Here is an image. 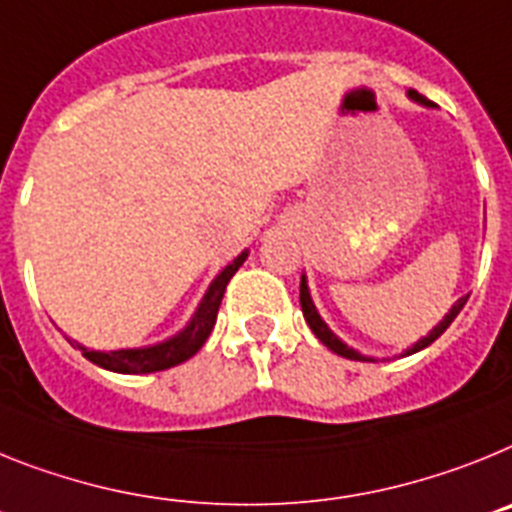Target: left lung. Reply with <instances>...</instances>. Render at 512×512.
<instances>
[{"label": "left lung", "mask_w": 512, "mask_h": 512, "mask_svg": "<svg viewBox=\"0 0 512 512\" xmlns=\"http://www.w3.org/2000/svg\"><path fill=\"white\" fill-rule=\"evenodd\" d=\"M407 95H410V100H415V102H420V105H425V108H433V102H430L428 97H422L420 92L410 90V92H407ZM466 299H469V296H461V299L456 301V304L451 306V311H448L446 317H443L441 322H438V327H433V330H430V335H428V337H422V340H417L415 345H412V348H407V350H404V355H412V353H417V350L428 348L430 342H435V340H438V337H441L443 332H446L448 327H451V322H453V319L459 317V311L464 309ZM299 301H301V311H304V319H306V324H309V327H311V332H314V335L319 337V342H322V345H327V348H330L332 353L342 355V358H350V361H373V358H368V355H361V353H358V350L348 348V345H345V342H342L340 337H337L335 332H332L330 327H327V324H324V319L319 317L317 306H314V301H311L309 286H306V275H301V291H299Z\"/></svg>", "instance_id": "8db88e82"}]
</instances>
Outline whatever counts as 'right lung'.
I'll use <instances>...</instances> for the list:
<instances>
[{"mask_svg":"<svg viewBox=\"0 0 512 512\" xmlns=\"http://www.w3.org/2000/svg\"><path fill=\"white\" fill-rule=\"evenodd\" d=\"M250 252L244 250L242 255L234 257V262H229L224 270H221L213 283L208 286L206 296L201 299L198 309H195L193 319L188 322V327L182 332H177L170 340L157 342V345H149V348H131V350H110V353H102V350H87L82 345H77L82 350V355L87 361H92L95 366L108 368L115 373H154L164 371V368H172L177 363L193 358L198 350L203 348V342L211 335L213 324H216V314H219L221 299H224V291L229 286L231 275L242 268V262L247 260Z\"/></svg>","mask_w":512,"mask_h":512,"instance_id":"right-lung-1","label":"right lung"}]
</instances>
